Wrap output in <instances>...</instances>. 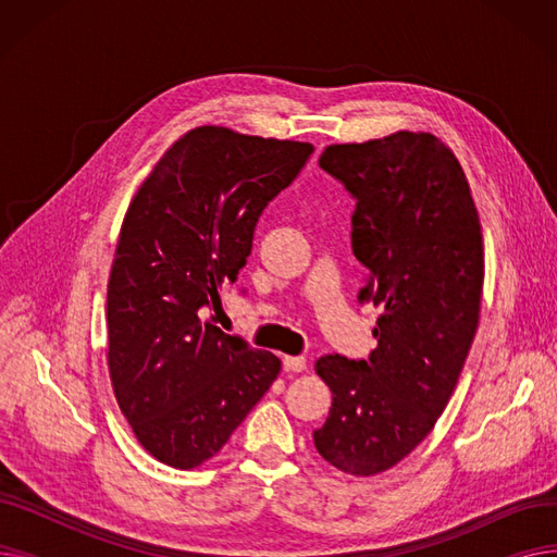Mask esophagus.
Here are the masks:
<instances>
[{
	"instance_id": "esophagus-1",
	"label": "esophagus",
	"mask_w": 557,
	"mask_h": 557,
	"mask_svg": "<svg viewBox=\"0 0 557 557\" xmlns=\"http://www.w3.org/2000/svg\"><path fill=\"white\" fill-rule=\"evenodd\" d=\"M282 366L286 372H302L307 368V361L305 357H284Z\"/></svg>"
}]
</instances>
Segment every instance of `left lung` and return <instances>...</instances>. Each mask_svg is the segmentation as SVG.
Wrapping results in <instances>:
<instances>
[{
	"instance_id": "left-lung-1",
	"label": "left lung",
	"mask_w": 557,
	"mask_h": 557,
	"mask_svg": "<svg viewBox=\"0 0 557 557\" xmlns=\"http://www.w3.org/2000/svg\"><path fill=\"white\" fill-rule=\"evenodd\" d=\"M318 164L357 200L359 302L384 313L368 359L315 361L332 408L313 443L336 470L372 476L424 441L458 384L479 327L481 223L458 160L429 133L334 144Z\"/></svg>"
}]
</instances>
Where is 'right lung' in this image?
Listing matches in <instances>:
<instances>
[{
	"instance_id": "add662e5",
	"label": "right lung",
	"mask_w": 557,
	"mask_h": 557,
	"mask_svg": "<svg viewBox=\"0 0 557 557\" xmlns=\"http://www.w3.org/2000/svg\"><path fill=\"white\" fill-rule=\"evenodd\" d=\"M311 153L307 141L200 126L131 202L108 282V368L116 404L160 462L191 470L212 458L280 374L275 355L205 315Z\"/></svg>"
}]
</instances>
